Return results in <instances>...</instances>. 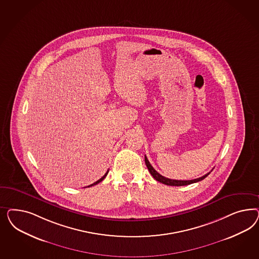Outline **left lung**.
I'll list each match as a JSON object with an SVG mask.
<instances>
[{
    "label": "left lung",
    "instance_id": "obj_1",
    "mask_svg": "<svg viewBox=\"0 0 259 259\" xmlns=\"http://www.w3.org/2000/svg\"><path fill=\"white\" fill-rule=\"evenodd\" d=\"M145 164L147 166L148 170H149L150 174L153 176V178L156 180V181H159L161 183H163L165 185H170V186H184V185H189V184H192V183H196L198 181H202L204 180L210 172L204 175L203 177L201 178H198L196 180H191V181H176V180H170V179H167L163 176H161L160 174L158 172L153 168V166L150 164L149 160L147 159V157L145 156Z\"/></svg>",
    "mask_w": 259,
    "mask_h": 259
}]
</instances>
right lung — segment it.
I'll return each instance as SVG.
<instances>
[{
    "label": "right lung",
    "instance_id": "obj_1",
    "mask_svg": "<svg viewBox=\"0 0 259 259\" xmlns=\"http://www.w3.org/2000/svg\"><path fill=\"white\" fill-rule=\"evenodd\" d=\"M107 174H108V171H107V172H106V174H105V175H104V176H103V177H102V179H100V180H99V181H96V182H94V183H93V184H91V185H89V186H87V187H91V186H94V185H96V184H98V183H100V182H102V181H103V180H104V178H105V177H106V176H107Z\"/></svg>",
    "mask_w": 259,
    "mask_h": 259
}]
</instances>
